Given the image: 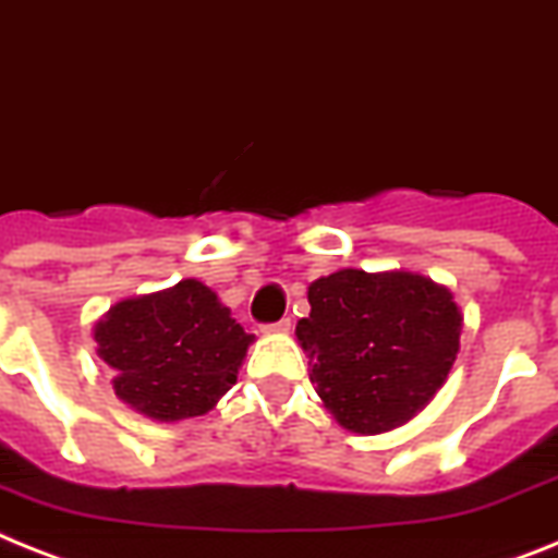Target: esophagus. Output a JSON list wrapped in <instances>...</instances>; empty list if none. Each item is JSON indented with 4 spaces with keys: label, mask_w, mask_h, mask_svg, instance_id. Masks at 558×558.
<instances>
[{
    "label": "esophagus",
    "mask_w": 558,
    "mask_h": 558,
    "mask_svg": "<svg viewBox=\"0 0 558 558\" xmlns=\"http://www.w3.org/2000/svg\"><path fill=\"white\" fill-rule=\"evenodd\" d=\"M289 329H292V320H289V317H283V320L266 326V331H275V335H283V331H289Z\"/></svg>",
    "instance_id": "34e87169"
}]
</instances>
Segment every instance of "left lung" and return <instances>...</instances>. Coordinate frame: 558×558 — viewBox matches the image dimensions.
I'll return each mask as SVG.
<instances>
[{
  "label": "left lung",
  "instance_id": "left-lung-1",
  "mask_svg": "<svg viewBox=\"0 0 558 558\" xmlns=\"http://www.w3.org/2000/svg\"><path fill=\"white\" fill-rule=\"evenodd\" d=\"M298 343L326 411L354 434L414 420L446 386L460 354L462 308L416 271L340 269L308 287Z\"/></svg>",
  "mask_w": 558,
  "mask_h": 558
}]
</instances>
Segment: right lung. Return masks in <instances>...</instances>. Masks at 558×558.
<instances>
[{"instance_id":"obj_1","label":"right lung","mask_w":558,"mask_h":558,"mask_svg":"<svg viewBox=\"0 0 558 558\" xmlns=\"http://www.w3.org/2000/svg\"><path fill=\"white\" fill-rule=\"evenodd\" d=\"M112 391L156 423L204 416L235 386L255 337L201 280L110 306L93 326Z\"/></svg>"}]
</instances>
